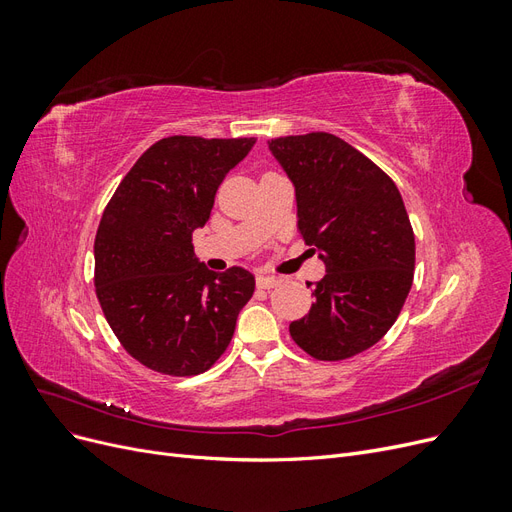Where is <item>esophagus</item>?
<instances>
[{
    "instance_id": "obj_1",
    "label": "esophagus",
    "mask_w": 512,
    "mask_h": 512,
    "mask_svg": "<svg viewBox=\"0 0 512 512\" xmlns=\"http://www.w3.org/2000/svg\"><path fill=\"white\" fill-rule=\"evenodd\" d=\"M280 282L282 280L277 275H258V286L260 288H273V286H277Z\"/></svg>"
}]
</instances>
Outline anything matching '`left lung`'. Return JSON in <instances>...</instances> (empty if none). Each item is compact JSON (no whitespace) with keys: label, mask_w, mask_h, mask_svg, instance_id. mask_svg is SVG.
I'll return each mask as SVG.
<instances>
[{"label":"left lung","mask_w":512,"mask_h":512,"mask_svg":"<svg viewBox=\"0 0 512 512\" xmlns=\"http://www.w3.org/2000/svg\"><path fill=\"white\" fill-rule=\"evenodd\" d=\"M269 149L294 183L301 237L327 267L290 337L318 361L350 359L380 342L412 288L404 200L380 166L335 134L280 136Z\"/></svg>","instance_id":"left-lung-1"}]
</instances>
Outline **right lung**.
I'll list each match as a JSON object with an SVG mask.
<instances>
[{
  "instance_id": "add662e5",
  "label": "right lung",
  "mask_w": 512,
  "mask_h": 512,
  "mask_svg": "<svg viewBox=\"0 0 512 512\" xmlns=\"http://www.w3.org/2000/svg\"><path fill=\"white\" fill-rule=\"evenodd\" d=\"M256 138L168 136L151 145L102 213L94 284L106 322L145 367L196 376L220 359L254 275L198 262L192 232L209 220L215 192Z\"/></svg>"
}]
</instances>
